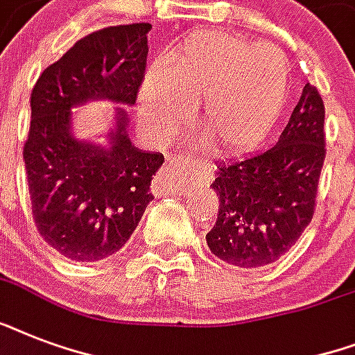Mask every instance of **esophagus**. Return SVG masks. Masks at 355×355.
<instances>
[{
  "label": "esophagus",
  "instance_id": "1",
  "mask_svg": "<svg viewBox=\"0 0 355 355\" xmlns=\"http://www.w3.org/2000/svg\"><path fill=\"white\" fill-rule=\"evenodd\" d=\"M214 169L206 164H193L188 167L184 164V160H177L171 166L164 167L162 171H158V177L155 178V188L158 193H171L173 189L177 188V180L173 178H184V177H193L197 178L200 184H208L211 180Z\"/></svg>",
  "mask_w": 355,
  "mask_h": 355
}]
</instances>
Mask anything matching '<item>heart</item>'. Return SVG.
<instances>
[{
  "mask_svg": "<svg viewBox=\"0 0 355 355\" xmlns=\"http://www.w3.org/2000/svg\"><path fill=\"white\" fill-rule=\"evenodd\" d=\"M287 92L289 66L278 49L197 31L145 75L139 118L153 136L167 138L195 110V132L219 153H241L267 138Z\"/></svg>",
  "mask_w": 355,
  "mask_h": 355,
  "instance_id": "obj_1",
  "label": "heart"
}]
</instances>
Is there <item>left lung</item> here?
<instances>
[{
	"instance_id": "left-lung-1",
	"label": "left lung",
	"mask_w": 355,
	"mask_h": 355,
	"mask_svg": "<svg viewBox=\"0 0 355 355\" xmlns=\"http://www.w3.org/2000/svg\"><path fill=\"white\" fill-rule=\"evenodd\" d=\"M324 156V103L308 83L272 147L217 162L211 189L219 210L206 234L211 254L239 269L282 258L313 219Z\"/></svg>"
}]
</instances>
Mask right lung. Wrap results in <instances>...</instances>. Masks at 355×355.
<instances>
[{
  "label": "right lung",
  "instance_id": "right-lung-1",
  "mask_svg": "<svg viewBox=\"0 0 355 355\" xmlns=\"http://www.w3.org/2000/svg\"><path fill=\"white\" fill-rule=\"evenodd\" d=\"M150 24L114 25L80 38L44 69L31 94L24 147L33 219L60 256L99 261L125 247L153 200L150 180L164 155L128 138V114L144 80ZM118 104L107 144L73 132V108Z\"/></svg>",
  "mask_w": 355,
  "mask_h": 355
}]
</instances>
